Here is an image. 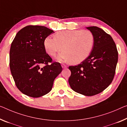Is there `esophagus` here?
Listing matches in <instances>:
<instances>
[{
  "instance_id": "esophagus-1",
  "label": "esophagus",
  "mask_w": 127,
  "mask_h": 127,
  "mask_svg": "<svg viewBox=\"0 0 127 127\" xmlns=\"http://www.w3.org/2000/svg\"><path fill=\"white\" fill-rule=\"evenodd\" d=\"M61 66H62V67L64 68V69H65V68L67 67V66L65 65H64V64H62V65Z\"/></svg>"
}]
</instances>
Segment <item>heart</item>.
I'll use <instances>...</instances> for the list:
<instances>
[{
    "label": "heart",
    "mask_w": 127,
    "mask_h": 127,
    "mask_svg": "<svg viewBox=\"0 0 127 127\" xmlns=\"http://www.w3.org/2000/svg\"><path fill=\"white\" fill-rule=\"evenodd\" d=\"M94 42V36L89 30H65L56 33L54 38L46 37L44 46L52 57H55L62 49L63 52L57 57L58 61L77 64L88 57Z\"/></svg>",
    "instance_id": "obj_1"
}]
</instances>
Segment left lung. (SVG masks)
<instances>
[{
	"label": "left lung",
	"mask_w": 127,
	"mask_h": 127,
	"mask_svg": "<svg viewBox=\"0 0 127 127\" xmlns=\"http://www.w3.org/2000/svg\"><path fill=\"white\" fill-rule=\"evenodd\" d=\"M95 38L92 51L77 66H70L69 83L71 89L85 96H93L104 90L114 79L118 52L110 34L97 27H86Z\"/></svg>",
	"instance_id": "obj_1"
}]
</instances>
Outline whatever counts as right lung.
<instances>
[{
  "label": "right lung",
  "instance_id": "add662e5",
  "mask_svg": "<svg viewBox=\"0 0 127 127\" xmlns=\"http://www.w3.org/2000/svg\"><path fill=\"white\" fill-rule=\"evenodd\" d=\"M54 31L44 26L28 25L17 33L9 51V66L18 89L27 96L38 97L51 91L62 68L52 62L44 46ZM45 65V66H43Z\"/></svg>",
  "mask_w": 127,
  "mask_h": 127
}]
</instances>
